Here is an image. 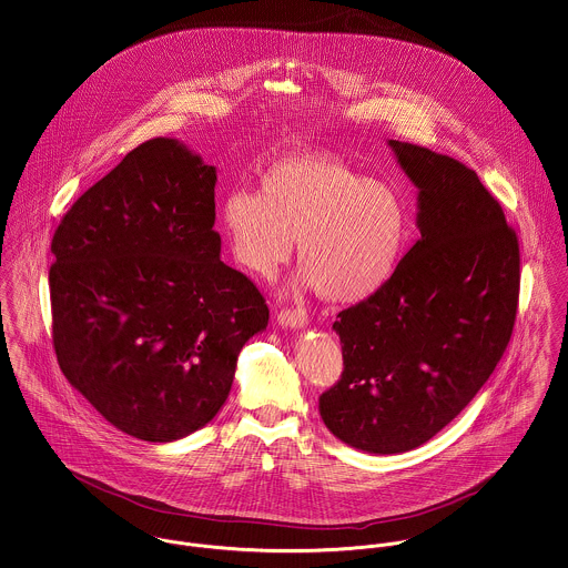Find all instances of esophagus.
Listing matches in <instances>:
<instances>
[{"instance_id": "34e87169", "label": "esophagus", "mask_w": 568, "mask_h": 568, "mask_svg": "<svg viewBox=\"0 0 568 568\" xmlns=\"http://www.w3.org/2000/svg\"><path fill=\"white\" fill-rule=\"evenodd\" d=\"M276 322H278V326L290 328V331H301V328H305L306 324H308L305 313L287 311V308L276 315Z\"/></svg>"}]
</instances>
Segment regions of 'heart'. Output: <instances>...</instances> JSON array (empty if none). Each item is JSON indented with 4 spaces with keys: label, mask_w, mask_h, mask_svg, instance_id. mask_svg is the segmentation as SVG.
I'll list each match as a JSON object with an SVG mask.
<instances>
[{
    "label": "heart",
    "mask_w": 568,
    "mask_h": 568,
    "mask_svg": "<svg viewBox=\"0 0 568 568\" xmlns=\"http://www.w3.org/2000/svg\"><path fill=\"white\" fill-rule=\"evenodd\" d=\"M231 255L248 274L274 278L298 240L294 290H320L335 305L381 292L406 242L395 190L354 173L328 153H292L260 175V194L233 190L220 203Z\"/></svg>",
    "instance_id": "1"
}]
</instances>
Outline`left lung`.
<instances>
[{
  "label": "left lung",
  "mask_w": 568,
  "mask_h": 568,
  "mask_svg": "<svg viewBox=\"0 0 568 568\" xmlns=\"http://www.w3.org/2000/svg\"><path fill=\"white\" fill-rule=\"evenodd\" d=\"M417 187L419 240L389 283L333 331L342 381L320 395L326 428L367 454L410 452L443 430L493 374L519 303V242L476 171L389 140Z\"/></svg>",
  "instance_id": "obj_1"
}]
</instances>
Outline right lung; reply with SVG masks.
<instances>
[{"instance_id": "obj_1", "label": "right lung", "mask_w": 568, "mask_h": 568, "mask_svg": "<svg viewBox=\"0 0 568 568\" xmlns=\"http://www.w3.org/2000/svg\"><path fill=\"white\" fill-rule=\"evenodd\" d=\"M216 181L183 142L153 138L75 201L51 242L60 369L140 440L210 424L244 344L267 326L260 290L220 262Z\"/></svg>"}]
</instances>
